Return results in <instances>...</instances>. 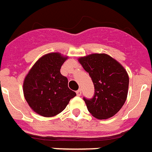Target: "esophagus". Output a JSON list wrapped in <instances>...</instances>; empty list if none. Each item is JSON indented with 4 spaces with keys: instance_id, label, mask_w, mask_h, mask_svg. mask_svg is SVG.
Masks as SVG:
<instances>
[{
    "instance_id": "obj_1",
    "label": "esophagus",
    "mask_w": 152,
    "mask_h": 152,
    "mask_svg": "<svg viewBox=\"0 0 152 152\" xmlns=\"http://www.w3.org/2000/svg\"><path fill=\"white\" fill-rule=\"evenodd\" d=\"M76 95L77 96H80L81 95V89H78V90L76 91Z\"/></svg>"
}]
</instances>
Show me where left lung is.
<instances>
[{
  "label": "left lung",
  "instance_id": "8db88e82",
  "mask_svg": "<svg viewBox=\"0 0 152 152\" xmlns=\"http://www.w3.org/2000/svg\"><path fill=\"white\" fill-rule=\"evenodd\" d=\"M78 61L88 72L95 88L93 98H84L88 112L97 119H107L115 115L127 97V72L107 54H91L80 57Z\"/></svg>",
  "mask_w": 152,
  "mask_h": 152
}]
</instances>
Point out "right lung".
Returning <instances> with one entry per match:
<instances>
[{"label": "right lung", "mask_w": 152, "mask_h": 152, "mask_svg": "<svg viewBox=\"0 0 152 152\" xmlns=\"http://www.w3.org/2000/svg\"><path fill=\"white\" fill-rule=\"evenodd\" d=\"M68 56L59 52L46 54L30 68L23 81V93L29 106L46 118L64 110L76 93L67 86V78L60 73Z\"/></svg>", "instance_id": "obj_1"}]
</instances>
